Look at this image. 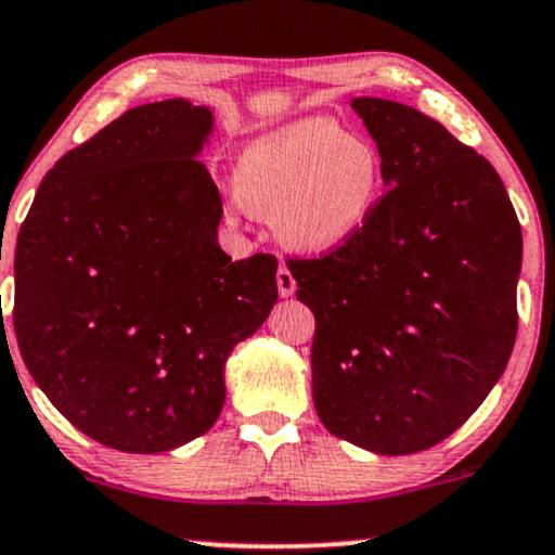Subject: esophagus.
<instances>
[{
  "label": "esophagus",
  "instance_id": "34e87169",
  "mask_svg": "<svg viewBox=\"0 0 555 555\" xmlns=\"http://www.w3.org/2000/svg\"><path fill=\"white\" fill-rule=\"evenodd\" d=\"M276 286H279V294H282V297H292L294 289H297V282H294L292 271L286 269V266H279Z\"/></svg>",
  "mask_w": 555,
  "mask_h": 555
}]
</instances>
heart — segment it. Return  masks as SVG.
<instances>
[{"label": "heart", "instance_id": "obj_1", "mask_svg": "<svg viewBox=\"0 0 555 555\" xmlns=\"http://www.w3.org/2000/svg\"><path fill=\"white\" fill-rule=\"evenodd\" d=\"M384 194V158L371 140L307 117L245 145L233 207L269 215L273 235L299 254H330L369 228Z\"/></svg>", "mask_w": 555, "mask_h": 555}]
</instances>
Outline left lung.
<instances>
[{"label":"left lung","mask_w":555,"mask_h":555,"mask_svg":"<svg viewBox=\"0 0 555 555\" xmlns=\"http://www.w3.org/2000/svg\"><path fill=\"white\" fill-rule=\"evenodd\" d=\"M387 192L369 228L286 258L314 314L322 425L382 455L438 446L479 410L517 335L522 233L500 173L406 104L359 96Z\"/></svg>","instance_id":"8db88e82"}]
</instances>
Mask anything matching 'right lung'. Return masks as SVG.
I'll use <instances>...</instances> for the list:
<instances>
[{
	"mask_svg": "<svg viewBox=\"0 0 555 555\" xmlns=\"http://www.w3.org/2000/svg\"><path fill=\"white\" fill-rule=\"evenodd\" d=\"M212 112L140 104L59 158L17 235L12 325L55 410L96 443L171 451L215 425L225 361L276 305V258L217 245Z\"/></svg>",
	"mask_w": 555,
	"mask_h": 555,
	"instance_id": "right-lung-1",
	"label": "right lung"
}]
</instances>
